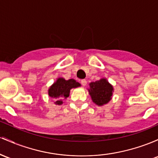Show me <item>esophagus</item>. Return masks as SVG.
Masks as SVG:
<instances>
[{"label": "esophagus", "instance_id": "esophagus-1", "mask_svg": "<svg viewBox=\"0 0 158 158\" xmlns=\"http://www.w3.org/2000/svg\"><path fill=\"white\" fill-rule=\"evenodd\" d=\"M81 84H82V86H85L86 85V81L85 79L81 80Z\"/></svg>", "mask_w": 158, "mask_h": 158}]
</instances>
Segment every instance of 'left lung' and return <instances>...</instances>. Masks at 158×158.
<instances>
[{
  "mask_svg": "<svg viewBox=\"0 0 158 158\" xmlns=\"http://www.w3.org/2000/svg\"><path fill=\"white\" fill-rule=\"evenodd\" d=\"M89 87L88 89L89 93L93 102L97 105L102 106L111 100L113 87L107 79L102 78L95 82H91Z\"/></svg>",
  "mask_w": 158,
  "mask_h": 158,
  "instance_id": "left-lung-1",
  "label": "left lung"
}]
</instances>
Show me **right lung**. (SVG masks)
Listing matches in <instances>:
<instances>
[{
	"instance_id": "add662e5",
	"label": "right lung",
	"mask_w": 158,
	"mask_h": 158,
	"mask_svg": "<svg viewBox=\"0 0 158 158\" xmlns=\"http://www.w3.org/2000/svg\"><path fill=\"white\" fill-rule=\"evenodd\" d=\"M79 86H81V84L75 80L69 79L66 81L63 77H59L49 88L48 95L51 98L56 99L54 104L61 105L63 104V99L69 96L71 89Z\"/></svg>"
}]
</instances>
